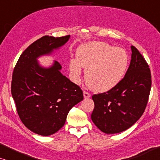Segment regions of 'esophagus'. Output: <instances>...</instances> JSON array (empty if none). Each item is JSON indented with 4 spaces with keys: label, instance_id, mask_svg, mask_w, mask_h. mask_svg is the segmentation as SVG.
<instances>
[{
    "label": "esophagus",
    "instance_id": "esophagus-1",
    "mask_svg": "<svg viewBox=\"0 0 160 160\" xmlns=\"http://www.w3.org/2000/svg\"><path fill=\"white\" fill-rule=\"evenodd\" d=\"M84 98H88L91 97V94L89 93L87 91H84Z\"/></svg>",
    "mask_w": 160,
    "mask_h": 160
}]
</instances>
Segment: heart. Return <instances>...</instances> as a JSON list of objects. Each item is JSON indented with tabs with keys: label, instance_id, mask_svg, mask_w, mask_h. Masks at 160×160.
<instances>
[{
	"label": "heart",
	"instance_id": "heart-1",
	"mask_svg": "<svg viewBox=\"0 0 160 160\" xmlns=\"http://www.w3.org/2000/svg\"><path fill=\"white\" fill-rule=\"evenodd\" d=\"M128 59L125 51L102 42L82 45L76 60L70 62V71L75 82L79 79L82 67L86 69L85 80L89 88L103 92L114 88L126 72Z\"/></svg>",
	"mask_w": 160,
	"mask_h": 160
}]
</instances>
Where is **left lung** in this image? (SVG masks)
<instances>
[{"label": "left lung", "instance_id": "obj_1", "mask_svg": "<svg viewBox=\"0 0 160 160\" xmlns=\"http://www.w3.org/2000/svg\"><path fill=\"white\" fill-rule=\"evenodd\" d=\"M125 76L114 88L92 95L91 118L102 132L114 134L128 130L143 115L152 87L148 63L134 46Z\"/></svg>", "mask_w": 160, "mask_h": 160}]
</instances>
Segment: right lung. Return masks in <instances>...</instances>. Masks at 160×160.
I'll use <instances>...</instances> for the list:
<instances>
[{
	"label": "right lung",
	"mask_w": 160,
	"mask_h": 160,
	"mask_svg": "<svg viewBox=\"0 0 160 160\" xmlns=\"http://www.w3.org/2000/svg\"><path fill=\"white\" fill-rule=\"evenodd\" d=\"M69 38L70 35L41 37L22 52L13 71L11 89L19 117L26 128L43 136L62 128L72 107L84 99L80 87L60 73L58 61L49 68L37 62Z\"/></svg>",
	"instance_id": "add662e5"
}]
</instances>
